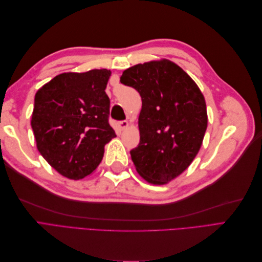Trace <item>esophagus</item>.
<instances>
[{"label":"esophagus","instance_id":"34e87169","mask_svg":"<svg viewBox=\"0 0 262 262\" xmlns=\"http://www.w3.org/2000/svg\"><path fill=\"white\" fill-rule=\"evenodd\" d=\"M129 126V122L128 121H120L119 122V128H120L121 130H124Z\"/></svg>","mask_w":262,"mask_h":262}]
</instances>
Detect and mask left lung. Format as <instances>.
<instances>
[{"label":"left lung","instance_id":"8db88e82","mask_svg":"<svg viewBox=\"0 0 262 262\" xmlns=\"http://www.w3.org/2000/svg\"><path fill=\"white\" fill-rule=\"evenodd\" d=\"M120 82L142 99L140 143L130 152L136 169L149 184H168L189 167L202 145L208 126L203 94L167 59L126 69Z\"/></svg>","mask_w":262,"mask_h":262}]
</instances>
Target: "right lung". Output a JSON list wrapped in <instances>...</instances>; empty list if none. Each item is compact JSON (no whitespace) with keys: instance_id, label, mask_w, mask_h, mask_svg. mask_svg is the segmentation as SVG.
Returning a JSON list of instances; mask_svg holds the SVG:
<instances>
[{"instance_id":"add662e5","label":"right lung","mask_w":262,"mask_h":262,"mask_svg":"<svg viewBox=\"0 0 262 262\" xmlns=\"http://www.w3.org/2000/svg\"><path fill=\"white\" fill-rule=\"evenodd\" d=\"M110 75L107 69L62 73L35 95L31 128L37 148L69 179L91 175L105 145L116 137L108 123L110 100L105 92Z\"/></svg>"}]
</instances>
